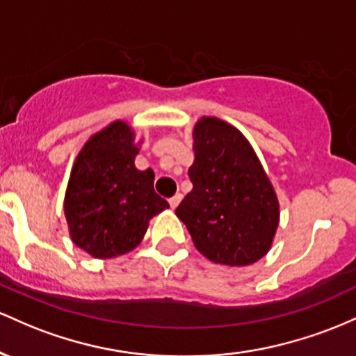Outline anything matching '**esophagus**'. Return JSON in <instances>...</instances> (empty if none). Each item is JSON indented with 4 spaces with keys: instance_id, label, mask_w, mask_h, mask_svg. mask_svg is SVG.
I'll list each match as a JSON object with an SVG mask.
<instances>
[{
    "instance_id": "obj_1",
    "label": "esophagus",
    "mask_w": 356,
    "mask_h": 356,
    "mask_svg": "<svg viewBox=\"0 0 356 356\" xmlns=\"http://www.w3.org/2000/svg\"><path fill=\"white\" fill-rule=\"evenodd\" d=\"M179 202H181V195L178 193V195H175L173 198H170V207L175 210L179 205Z\"/></svg>"
}]
</instances>
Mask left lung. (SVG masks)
<instances>
[{"mask_svg": "<svg viewBox=\"0 0 356 356\" xmlns=\"http://www.w3.org/2000/svg\"><path fill=\"white\" fill-rule=\"evenodd\" d=\"M193 190L175 213L200 254L215 264L250 266L269 252L279 227V200L249 139L211 115L195 122Z\"/></svg>", "mask_w": 356, "mask_h": 356, "instance_id": "left-lung-1", "label": "left lung"}]
</instances>
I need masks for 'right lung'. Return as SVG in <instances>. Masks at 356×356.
Wrapping results in <instances>:
<instances>
[{
  "instance_id": "add662e5",
  "label": "right lung",
  "mask_w": 356,
  "mask_h": 356,
  "mask_svg": "<svg viewBox=\"0 0 356 356\" xmlns=\"http://www.w3.org/2000/svg\"><path fill=\"white\" fill-rule=\"evenodd\" d=\"M134 129L113 121L87 139L72 166L63 198L72 242L94 259L136 249L154 215L170 209L154 191L153 170L134 165Z\"/></svg>"
}]
</instances>
